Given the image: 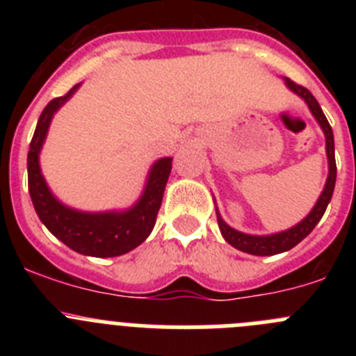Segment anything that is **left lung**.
I'll list each match as a JSON object with an SVG mask.
<instances>
[{
  "label": "left lung",
  "mask_w": 356,
  "mask_h": 356,
  "mask_svg": "<svg viewBox=\"0 0 356 356\" xmlns=\"http://www.w3.org/2000/svg\"><path fill=\"white\" fill-rule=\"evenodd\" d=\"M285 85H287V89L292 90L294 94L303 99L305 103L308 105L312 115L316 118V121L319 122L321 130L325 134L326 139V156H328V178H326L325 188H323V193L321 196L317 197L316 205L314 209L308 212V216L305 219H301L298 225H294L292 228L284 229V232H278V234H271V235H250L244 234V232H238V229L232 228L229 225H226L225 219L221 217L219 210L216 207V213H217V225H219V229H221L222 237L228 244L235 248L238 251H244V253L250 254H257V257H271V254H278L284 253V251L292 250L296 244H300L305 237H307L314 228H316L317 222L321 221V217L325 213L326 207H328L330 200L333 196V188H335V178H337V165H335V144H333V131L332 127H330L328 119L326 115L323 114V110H321L319 103H317L316 97L312 96V92L301 85L294 83L289 78H284Z\"/></svg>",
  "instance_id": "1"
}]
</instances>
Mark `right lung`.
I'll return each mask as SVG.
<instances>
[{
    "label": "right lung",
    "mask_w": 356,
    "mask_h": 356,
    "mask_svg": "<svg viewBox=\"0 0 356 356\" xmlns=\"http://www.w3.org/2000/svg\"><path fill=\"white\" fill-rule=\"evenodd\" d=\"M80 85H74L65 96L51 99L40 114L28 151V191L39 219L58 241L76 253L108 259L135 250L149 237L162 205L163 188L171 175L172 159L163 156L151 165L143 194L130 209L83 212L64 205L44 180L39 155L53 115L71 99Z\"/></svg>",
    "instance_id": "1"
}]
</instances>
